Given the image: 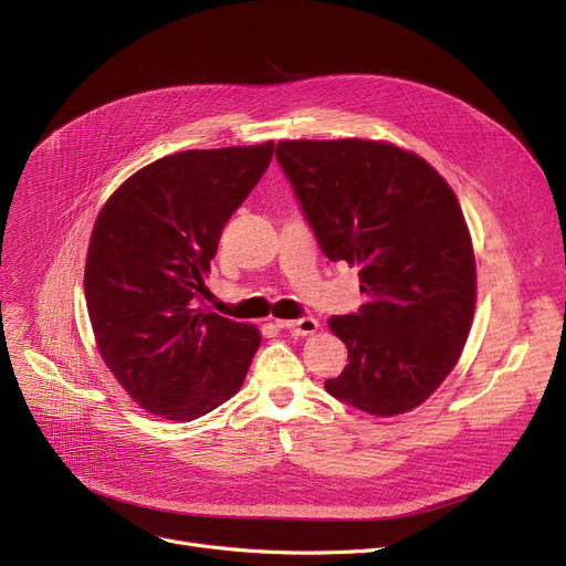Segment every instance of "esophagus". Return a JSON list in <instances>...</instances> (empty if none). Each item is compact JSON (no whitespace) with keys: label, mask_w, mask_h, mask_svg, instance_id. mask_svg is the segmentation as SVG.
I'll list each match as a JSON object with an SVG mask.
<instances>
[{"label":"esophagus","mask_w":566,"mask_h":566,"mask_svg":"<svg viewBox=\"0 0 566 566\" xmlns=\"http://www.w3.org/2000/svg\"><path fill=\"white\" fill-rule=\"evenodd\" d=\"M280 328L289 331L293 337H310L318 331V321L312 318V316H305V318H298V321H277Z\"/></svg>","instance_id":"1"}]
</instances>
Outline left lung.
I'll use <instances>...</instances> for the list:
<instances>
[{
	"label": "left lung",
	"instance_id": "8db88e82",
	"mask_svg": "<svg viewBox=\"0 0 566 566\" xmlns=\"http://www.w3.org/2000/svg\"><path fill=\"white\" fill-rule=\"evenodd\" d=\"M277 160L331 261L360 265L367 303L331 316L348 365L333 397L376 418L424 403L465 346L474 303L472 238L450 184L382 139H282Z\"/></svg>",
	"mask_w": 566,
	"mask_h": 566
}]
</instances>
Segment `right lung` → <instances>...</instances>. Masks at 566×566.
<instances>
[{
  "label": "right lung",
  "instance_id": "1",
  "mask_svg": "<svg viewBox=\"0 0 566 566\" xmlns=\"http://www.w3.org/2000/svg\"><path fill=\"white\" fill-rule=\"evenodd\" d=\"M275 142L192 148L137 169L96 218L84 298L96 348L146 412L190 422L231 399L256 325L195 307L220 233L271 165Z\"/></svg>",
  "mask_w": 566,
  "mask_h": 566
}]
</instances>
